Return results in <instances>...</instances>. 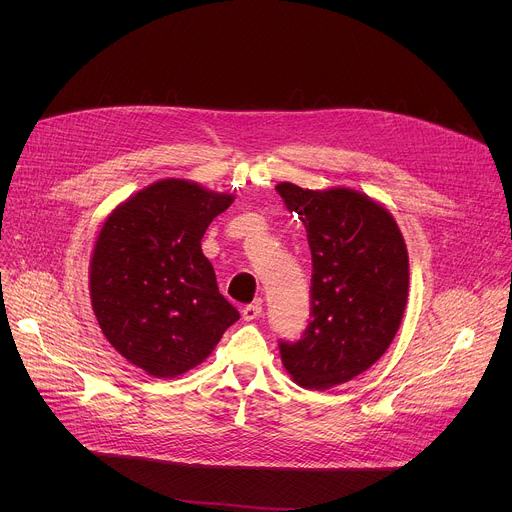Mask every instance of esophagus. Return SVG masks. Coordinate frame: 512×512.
I'll return each instance as SVG.
<instances>
[{
  "label": "esophagus",
  "mask_w": 512,
  "mask_h": 512,
  "mask_svg": "<svg viewBox=\"0 0 512 512\" xmlns=\"http://www.w3.org/2000/svg\"><path fill=\"white\" fill-rule=\"evenodd\" d=\"M261 314H263L261 304H249V306L243 308V320H245V322H253V320L261 318Z\"/></svg>",
  "instance_id": "obj_1"
}]
</instances>
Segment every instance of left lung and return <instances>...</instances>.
<instances>
[{
	"instance_id": "obj_1",
	"label": "left lung",
	"mask_w": 512,
	"mask_h": 512,
	"mask_svg": "<svg viewBox=\"0 0 512 512\" xmlns=\"http://www.w3.org/2000/svg\"><path fill=\"white\" fill-rule=\"evenodd\" d=\"M298 212L312 251V322L279 342L287 375L326 391L358 377L387 352L407 306L409 255L393 214L352 188L275 186Z\"/></svg>"
}]
</instances>
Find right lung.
<instances>
[{
    "mask_svg": "<svg viewBox=\"0 0 512 512\" xmlns=\"http://www.w3.org/2000/svg\"><path fill=\"white\" fill-rule=\"evenodd\" d=\"M233 200L190 180H158L117 204L97 235L93 312L109 344L150 377L198 367L239 320L200 247Z\"/></svg>",
    "mask_w": 512,
    "mask_h": 512,
    "instance_id": "1",
    "label": "right lung"
}]
</instances>
